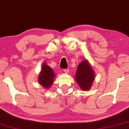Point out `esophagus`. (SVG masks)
I'll list each match as a JSON object with an SVG mask.
<instances>
[{
    "instance_id": "1",
    "label": "esophagus",
    "mask_w": 129,
    "mask_h": 129,
    "mask_svg": "<svg viewBox=\"0 0 129 129\" xmlns=\"http://www.w3.org/2000/svg\"><path fill=\"white\" fill-rule=\"evenodd\" d=\"M63 72L65 73H66V74H68V73H69V69H63Z\"/></svg>"
}]
</instances>
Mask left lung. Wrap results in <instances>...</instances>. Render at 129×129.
Segmentation results:
<instances>
[{"mask_svg":"<svg viewBox=\"0 0 129 129\" xmlns=\"http://www.w3.org/2000/svg\"><path fill=\"white\" fill-rule=\"evenodd\" d=\"M75 76L77 83L82 90L90 89L94 79V72L87 60H84L79 65Z\"/></svg>","mask_w":129,"mask_h":129,"instance_id":"1","label":"left lung"}]
</instances>
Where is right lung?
Listing matches in <instances>:
<instances>
[{"instance_id": "right-lung-1", "label": "right lung", "mask_w": 129, "mask_h": 129, "mask_svg": "<svg viewBox=\"0 0 129 129\" xmlns=\"http://www.w3.org/2000/svg\"><path fill=\"white\" fill-rule=\"evenodd\" d=\"M41 72L39 75V83L45 89L51 87L55 79V73L51 67L44 62L42 64Z\"/></svg>"}]
</instances>
